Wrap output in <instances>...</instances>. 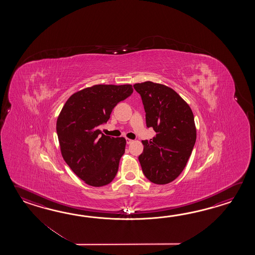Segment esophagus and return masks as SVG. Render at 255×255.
Segmentation results:
<instances>
[{
  "label": "esophagus",
  "mask_w": 255,
  "mask_h": 255,
  "mask_svg": "<svg viewBox=\"0 0 255 255\" xmlns=\"http://www.w3.org/2000/svg\"><path fill=\"white\" fill-rule=\"evenodd\" d=\"M126 141H127V144H128V145H129V144H131V143L133 142V140H132V139H129V138H127Z\"/></svg>",
  "instance_id": "34e87169"
}]
</instances>
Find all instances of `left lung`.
<instances>
[{"label": "left lung", "mask_w": 255, "mask_h": 255, "mask_svg": "<svg viewBox=\"0 0 255 255\" xmlns=\"http://www.w3.org/2000/svg\"><path fill=\"white\" fill-rule=\"evenodd\" d=\"M133 87L140 95L146 127L156 132L152 141H142V171L153 183L167 184L182 172L195 145L193 113L170 87L150 81Z\"/></svg>", "instance_id": "8db88e82"}]
</instances>
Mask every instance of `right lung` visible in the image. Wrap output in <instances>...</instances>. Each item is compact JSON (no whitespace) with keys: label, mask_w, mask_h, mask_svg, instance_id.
<instances>
[{"label":"right lung","mask_w":255,"mask_h":255,"mask_svg":"<svg viewBox=\"0 0 255 255\" xmlns=\"http://www.w3.org/2000/svg\"><path fill=\"white\" fill-rule=\"evenodd\" d=\"M132 93L131 85H97L72 95L62 109L56 122L62 156L87 184L102 187L118 173L126 139L104 135L100 127Z\"/></svg>","instance_id":"1"}]
</instances>
